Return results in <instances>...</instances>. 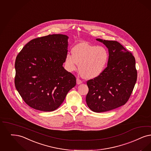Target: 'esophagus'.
Wrapping results in <instances>:
<instances>
[{"mask_svg": "<svg viewBox=\"0 0 151 151\" xmlns=\"http://www.w3.org/2000/svg\"><path fill=\"white\" fill-rule=\"evenodd\" d=\"M76 83L77 84H80L82 83V81L81 80H80L79 78H78L76 79Z\"/></svg>", "mask_w": 151, "mask_h": 151, "instance_id": "esophagus-1", "label": "esophagus"}]
</instances>
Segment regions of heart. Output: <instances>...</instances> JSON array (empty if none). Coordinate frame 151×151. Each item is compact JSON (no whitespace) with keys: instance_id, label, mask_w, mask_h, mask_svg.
<instances>
[{"instance_id":"1","label":"heart","mask_w":151,"mask_h":151,"mask_svg":"<svg viewBox=\"0 0 151 151\" xmlns=\"http://www.w3.org/2000/svg\"><path fill=\"white\" fill-rule=\"evenodd\" d=\"M71 54H67L65 66L69 72L77 68L86 79L96 78L104 70L109 60V53L102 46H96L86 42L78 43L73 47Z\"/></svg>"}]
</instances>
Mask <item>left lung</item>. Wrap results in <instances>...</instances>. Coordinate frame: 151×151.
<instances>
[{
	"instance_id": "obj_1",
	"label": "left lung",
	"mask_w": 151,
	"mask_h": 151,
	"mask_svg": "<svg viewBox=\"0 0 151 151\" xmlns=\"http://www.w3.org/2000/svg\"><path fill=\"white\" fill-rule=\"evenodd\" d=\"M109 49L107 67L101 75L86 83L88 107L103 112L124 105L130 97L137 79L133 54L117 41L97 39Z\"/></svg>"
}]
</instances>
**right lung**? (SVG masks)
<instances>
[{
  "label": "right lung",
  "mask_w": 151,
  "mask_h": 151,
  "mask_svg": "<svg viewBox=\"0 0 151 151\" xmlns=\"http://www.w3.org/2000/svg\"><path fill=\"white\" fill-rule=\"evenodd\" d=\"M68 37L53 34L32 39L15 61V86L24 102L32 109L53 111L76 84V78L63 67Z\"/></svg>",
  "instance_id": "1"
}]
</instances>
